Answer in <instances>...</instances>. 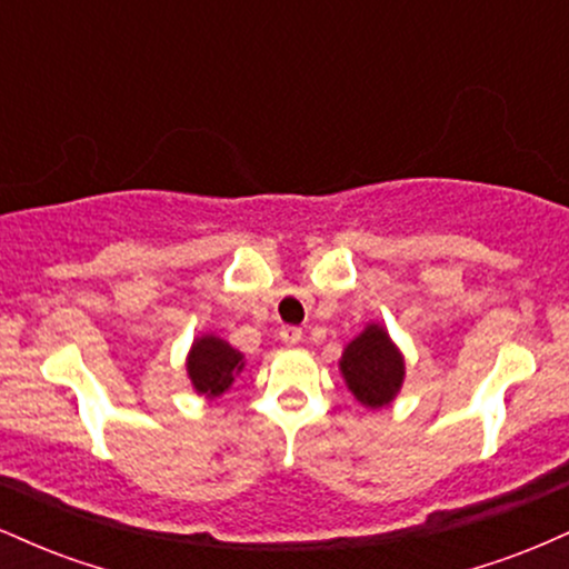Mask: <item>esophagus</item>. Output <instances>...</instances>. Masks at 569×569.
<instances>
[{"label":"esophagus","instance_id":"obj_1","mask_svg":"<svg viewBox=\"0 0 569 569\" xmlns=\"http://www.w3.org/2000/svg\"><path fill=\"white\" fill-rule=\"evenodd\" d=\"M280 342L299 345L302 342V329H297V326H283V329H280Z\"/></svg>","mask_w":569,"mask_h":569}]
</instances>
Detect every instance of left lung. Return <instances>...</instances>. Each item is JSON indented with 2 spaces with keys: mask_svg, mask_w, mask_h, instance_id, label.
Here are the masks:
<instances>
[{
  "mask_svg": "<svg viewBox=\"0 0 569 569\" xmlns=\"http://www.w3.org/2000/svg\"><path fill=\"white\" fill-rule=\"evenodd\" d=\"M348 390L363 407L382 409L398 396L403 385V356L385 326L369 323L339 358Z\"/></svg>",
  "mask_w": 569,
  "mask_h": 569,
  "instance_id": "left-lung-1",
  "label": "left lung"
}]
</instances>
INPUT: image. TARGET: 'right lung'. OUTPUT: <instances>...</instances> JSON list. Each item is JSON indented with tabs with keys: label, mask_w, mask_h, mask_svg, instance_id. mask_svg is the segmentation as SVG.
I'll list each match as a JSON object with an SVG mask.
<instances>
[{
	"label": "right lung",
	"mask_w": 569,
	"mask_h": 569,
	"mask_svg": "<svg viewBox=\"0 0 569 569\" xmlns=\"http://www.w3.org/2000/svg\"><path fill=\"white\" fill-rule=\"evenodd\" d=\"M240 371H243V352L234 350L230 342L213 335H202L192 342L187 356V375L200 396L217 398L227 393Z\"/></svg>",
	"instance_id": "obj_1"
}]
</instances>
